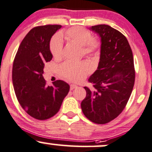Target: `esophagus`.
Wrapping results in <instances>:
<instances>
[{
  "mask_svg": "<svg viewBox=\"0 0 152 152\" xmlns=\"http://www.w3.org/2000/svg\"><path fill=\"white\" fill-rule=\"evenodd\" d=\"M77 87H78V86H76V85H75V84H71V86H70V89H71V90L76 89V88H77Z\"/></svg>",
  "mask_w": 152,
  "mask_h": 152,
  "instance_id": "esophagus-1",
  "label": "esophagus"
}]
</instances>
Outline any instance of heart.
<instances>
[{"label":"heart","instance_id":"1","mask_svg":"<svg viewBox=\"0 0 152 152\" xmlns=\"http://www.w3.org/2000/svg\"><path fill=\"white\" fill-rule=\"evenodd\" d=\"M62 39L81 47L84 55L94 53L98 47V42L91 37L89 30L81 26L72 27L66 32H61L59 35H56L52 38L50 50L51 54L56 58H61L62 55ZM90 71V67L85 63L66 62L60 66V73L63 77L76 82L84 79Z\"/></svg>","mask_w":152,"mask_h":152}]
</instances>
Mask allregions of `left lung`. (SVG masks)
Masks as SVG:
<instances>
[{
    "mask_svg": "<svg viewBox=\"0 0 152 152\" xmlns=\"http://www.w3.org/2000/svg\"><path fill=\"white\" fill-rule=\"evenodd\" d=\"M100 38V56L97 69L88 79L93 84L81 102L83 113L89 121L105 124L123 110L135 81L133 57L129 43L122 33L109 25L89 28Z\"/></svg>",
    "mask_w": 152,
    "mask_h": 152,
    "instance_id": "left-lung-1",
    "label": "left lung"
}]
</instances>
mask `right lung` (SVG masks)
<instances>
[{
  "instance_id": "add662e5",
  "label": "right lung",
  "mask_w": 152,
  "mask_h": 152,
  "mask_svg": "<svg viewBox=\"0 0 152 152\" xmlns=\"http://www.w3.org/2000/svg\"><path fill=\"white\" fill-rule=\"evenodd\" d=\"M61 25L33 28L21 42L14 58L13 86L19 104L27 114L37 120H46L59 111L70 86L62 80L47 86L43 77L45 63L53 58L50 42Z\"/></svg>"
}]
</instances>
